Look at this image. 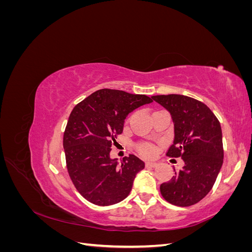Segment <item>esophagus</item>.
<instances>
[{
    "instance_id": "esophagus-1",
    "label": "esophagus",
    "mask_w": 252,
    "mask_h": 252,
    "mask_svg": "<svg viewBox=\"0 0 252 252\" xmlns=\"http://www.w3.org/2000/svg\"><path fill=\"white\" fill-rule=\"evenodd\" d=\"M145 166L146 167H157L158 166V163H156V162H151V161H148V162H146L145 163Z\"/></svg>"
}]
</instances>
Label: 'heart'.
I'll use <instances>...</instances> for the list:
<instances>
[{"instance_id": "heart-1", "label": "heart", "mask_w": 252, "mask_h": 252, "mask_svg": "<svg viewBox=\"0 0 252 252\" xmlns=\"http://www.w3.org/2000/svg\"><path fill=\"white\" fill-rule=\"evenodd\" d=\"M138 150L141 155L145 157H152L155 155L156 148L150 144H142L138 147Z\"/></svg>"}]
</instances>
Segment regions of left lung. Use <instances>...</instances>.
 <instances>
[{"label":"left lung","mask_w":252,"mask_h":252,"mask_svg":"<svg viewBox=\"0 0 252 252\" xmlns=\"http://www.w3.org/2000/svg\"><path fill=\"white\" fill-rule=\"evenodd\" d=\"M151 97L170 112L174 124L173 144L166 155L184 161L183 168L159 186L161 194L175 206L194 205L208 194L223 164L220 122L204 103L190 96Z\"/></svg>","instance_id":"left-lung-1"}]
</instances>
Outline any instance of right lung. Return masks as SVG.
Masks as SVG:
<instances>
[{"label": "right lung", "instance_id": "add662e5", "mask_svg": "<svg viewBox=\"0 0 252 252\" xmlns=\"http://www.w3.org/2000/svg\"><path fill=\"white\" fill-rule=\"evenodd\" d=\"M151 102L145 94L104 88L72 109L63 138L66 166L73 185L90 203L109 206L130 193L135 175L145 164L134 155L119 164L117 158H110L111 146L123 132L128 114Z\"/></svg>", "mask_w": 252, "mask_h": 252}]
</instances>
